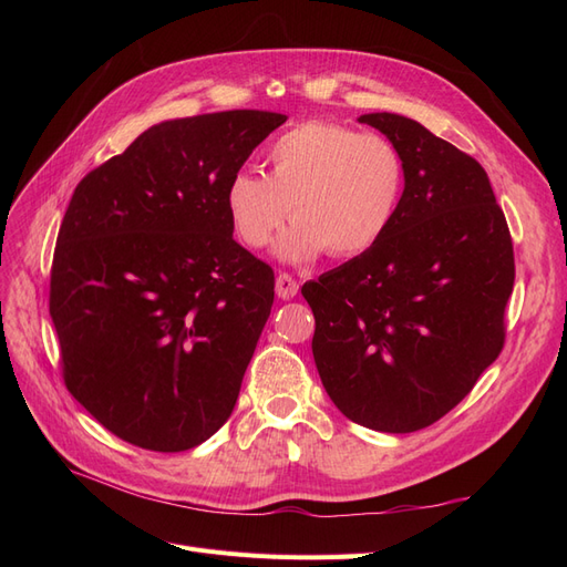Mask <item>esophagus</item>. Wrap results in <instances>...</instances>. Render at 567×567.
<instances>
[{
    "mask_svg": "<svg viewBox=\"0 0 567 567\" xmlns=\"http://www.w3.org/2000/svg\"><path fill=\"white\" fill-rule=\"evenodd\" d=\"M298 281L290 277V274H279L277 277V296L281 298V300H290V298H296L298 296Z\"/></svg>",
    "mask_w": 567,
    "mask_h": 567,
    "instance_id": "34e87169",
    "label": "esophagus"
}]
</instances>
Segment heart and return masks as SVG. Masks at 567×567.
I'll return each mask as SVG.
<instances>
[{"label":"heart","instance_id":"b5f03b06","mask_svg":"<svg viewBox=\"0 0 567 567\" xmlns=\"http://www.w3.org/2000/svg\"><path fill=\"white\" fill-rule=\"evenodd\" d=\"M267 167V175L236 173L225 205L248 248H265L293 215L277 244L286 262L367 252L390 229L404 192V161L390 140L317 120L277 136Z\"/></svg>","mask_w":567,"mask_h":567}]
</instances>
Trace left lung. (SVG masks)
<instances>
[{"mask_svg": "<svg viewBox=\"0 0 567 567\" xmlns=\"http://www.w3.org/2000/svg\"><path fill=\"white\" fill-rule=\"evenodd\" d=\"M404 161L379 244L302 286L321 383L350 421L414 433L473 390L504 348L516 265L506 217L475 158L398 113H367Z\"/></svg>", "mask_w": 567, "mask_h": 567, "instance_id": "left-lung-1", "label": "left lung"}]
</instances>
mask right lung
Wrapping results in <instances>:
<instances>
[{
    "mask_svg": "<svg viewBox=\"0 0 567 567\" xmlns=\"http://www.w3.org/2000/svg\"><path fill=\"white\" fill-rule=\"evenodd\" d=\"M284 123L269 111L165 120L68 203L49 315L68 390L120 440L184 452L231 416L274 271L234 241L225 192Z\"/></svg>",
    "mask_w": 567,
    "mask_h": 567,
    "instance_id": "obj_1",
    "label": "right lung"
}]
</instances>
